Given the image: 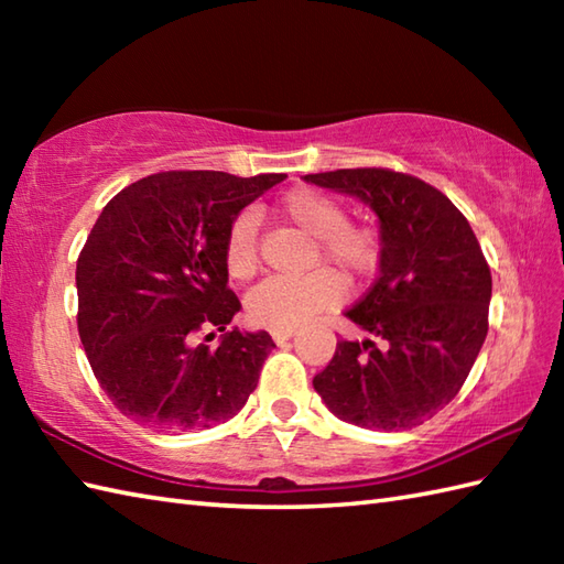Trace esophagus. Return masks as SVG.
<instances>
[{"mask_svg":"<svg viewBox=\"0 0 564 564\" xmlns=\"http://www.w3.org/2000/svg\"><path fill=\"white\" fill-rule=\"evenodd\" d=\"M293 334H295V329H273L271 337L275 344H283V341H289Z\"/></svg>","mask_w":564,"mask_h":564,"instance_id":"34e87169","label":"esophagus"}]
</instances>
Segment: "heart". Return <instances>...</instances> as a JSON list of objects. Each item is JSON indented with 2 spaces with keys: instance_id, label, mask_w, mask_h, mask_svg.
Wrapping results in <instances>:
<instances>
[{
  "instance_id": "1",
  "label": "heart",
  "mask_w": 564,
  "mask_h": 564,
  "mask_svg": "<svg viewBox=\"0 0 564 564\" xmlns=\"http://www.w3.org/2000/svg\"><path fill=\"white\" fill-rule=\"evenodd\" d=\"M283 220L315 239L310 267L329 263L351 285L368 281L380 267L382 235L373 223H351L344 203L327 191L301 186L275 203ZM223 259L227 275L247 281L259 269L257 225L249 213H239L227 227ZM344 281L332 269H315L301 279H267L247 297V315L259 327L295 329L310 317L344 301Z\"/></svg>"
}]
</instances>
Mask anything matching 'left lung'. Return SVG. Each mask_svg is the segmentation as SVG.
<instances>
[{
    "label": "left lung",
    "mask_w": 564,
    "mask_h": 564,
    "mask_svg": "<svg viewBox=\"0 0 564 564\" xmlns=\"http://www.w3.org/2000/svg\"><path fill=\"white\" fill-rule=\"evenodd\" d=\"M378 213L380 275L354 307L366 341H337L315 390L344 422L400 431L460 392L489 329L492 273L465 215L412 174L358 166L307 174Z\"/></svg>",
    "instance_id": "1"
}]
</instances>
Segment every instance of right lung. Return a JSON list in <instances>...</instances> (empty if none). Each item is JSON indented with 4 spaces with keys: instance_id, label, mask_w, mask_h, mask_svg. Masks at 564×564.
<instances>
[{
    "instance_id": "add662e5",
    "label": "right lung",
    "mask_w": 564,
    "mask_h": 564,
    "mask_svg": "<svg viewBox=\"0 0 564 564\" xmlns=\"http://www.w3.org/2000/svg\"><path fill=\"white\" fill-rule=\"evenodd\" d=\"M283 178L172 170L106 203L77 257V329L118 412L158 431H198L242 410L273 339L232 329L210 350L195 337L227 329L242 310L227 285V227Z\"/></svg>"
}]
</instances>
